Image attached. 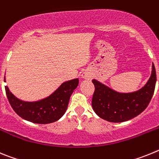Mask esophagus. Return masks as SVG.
<instances>
[{
	"label": "esophagus",
	"instance_id": "34e87169",
	"mask_svg": "<svg viewBox=\"0 0 159 159\" xmlns=\"http://www.w3.org/2000/svg\"><path fill=\"white\" fill-rule=\"evenodd\" d=\"M82 77L84 79H86V80H89V79H91V75L88 72L85 71V72H84L82 74Z\"/></svg>",
	"mask_w": 159,
	"mask_h": 159
}]
</instances>
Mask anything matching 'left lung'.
Returning <instances> with one entry per match:
<instances>
[{
  "label": "left lung",
  "instance_id": "obj_1",
  "mask_svg": "<svg viewBox=\"0 0 159 159\" xmlns=\"http://www.w3.org/2000/svg\"><path fill=\"white\" fill-rule=\"evenodd\" d=\"M95 92L92 108L101 119L111 123L127 121L141 114L147 107L154 95L156 84V71L152 65V72L148 82L137 92L120 93L93 80Z\"/></svg>",
  "mask_w": 159,
  "mask_h": 159
}]
</instances>
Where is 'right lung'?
Masks as SVG:
<instances>
[{
    "mask_svg": "<svg viewBox=\"0 0 159 159\" xmlns=\"http://www.w3.org/2000/svg\"><path fill=\"white\" fill-rule=\"evenodd\" d=\"M79 79L63 83L52 95L35 102H25L17 99L5 86L7 98L14 111L20 117L39 124H48L57 121L64 116L70 97L77 88Z\"/></svg>",
    "mask_w": 159,
    "mask_h": 159,
    "instance_id": "1",
    "label": "right lung"
}]
</instances>
